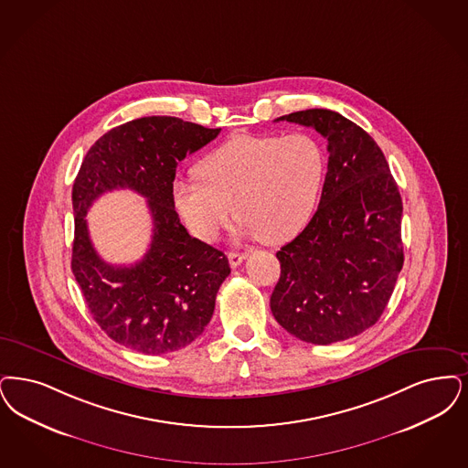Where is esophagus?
I'll return each mask as SVG.
<instances>
[{
    "instance_id": "obj_1",
    "label": "esophagus",
    "mask_w": 468,
    "mask_h": 468,
    "mask_svg": "<svg viewBox=\"0 0 468 468\" xmlns=\"http://www.w3.org/2000/svg\"><path fill=\"white\" fill-rule=\"evenodd\" d=\"M245 258H247V254H243V252H229V254H228V260H229V266H231V268L240 266Z\"/></svg>"
}]
</instances>
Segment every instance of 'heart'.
I'll list each match as a JSON object with an SVG mask.
<instances>
[{"instance_id": "obj_1", "label": "heart", "mask_w": 468, "mask_h": 468, "mask_svg": "<svg viewBox=\"0 0 468 468\" xmlns=\"http://www.w3.org/2000/svg\"><path fill=\"white\" fill-rule=\"evenodd\" d=\"M198 181L172 187L187 229L214 242L235 216L245 237L279 245L310 221L325 176V154L303 132L239 135L210 151L197 165Z\"/></svg>"}]
</instances>
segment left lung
Returning <instances> with one entry per match:
<instances>
[{
	"label": "left lung",
	"mask_w": 468,
	"mask_h": 468,
	"mask_svg": "<svg viewBox=\"0 0 468 468\" xmlns=\"http://www.w3.org/2000/svg\"><path fill=\"white\" fill-rule=\"evenodd\" d=\"M275 122L315 129L329 162L317 212L277 252L270 308L301 341H345L374 325L392 296L404 264L402 198L383 151L348 118L306 110Z\"/></svg>",
	"instance_id": "left-lung-1"
}]
</instances>
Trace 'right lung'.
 Returning <instances> with one entry per match:
<instances>
[{
  "mask_svg": "<svg viewBox=\"0 0 468 468\" xmlns=\"http://www.w3.org/2000/svg\"><path fill=\"white\" fill-rule=\"evenodd\" d=\"M219 132L176 116L137 118L97 139L76 176L71 268L95 322L133 352L160 356L195 341L231 271L221 250L193 239L181 225L172 195L177 164ZM118 186L143 194L154 219L151 249L131 267L98 258L84 218L102 192Z\"/></svg>",
  "mask_w": 468,
  "mask_h": 468,
  "instance_id": "right-lung-1",
  "label": "right lung"
}]
</instances>
